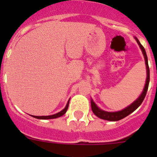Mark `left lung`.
<instances>
[{"mask_svg":"<svg viewBox=\"0 0 157 157\" xmlns=\"http://www.w3.org/2000/svg\"><path fill=\"white\" fill-rule=\"evenodd\" d=\"M136 41L138 42V44L139 45L140 48H141V51H142V53L144 55V57H145V64H146V69H147V78H146V82H145V88H144L143 91H142V94H141L139 98L134 101V103H132L130 105H129L127 108L124 109L122 111H119V112H105V111L101 110L98 108L96 104L94 103L93 100H91V108H92V111L94 114L98 117L101 118L102 120H109V121H118V120H120L123 118H125L126 116H127L128 115H130V113H132L133 112L138 109V107L141 105L142 101H144L145 98V95H146L147 90H148V87H149V64H148V58H147L146 52H145V48H144L141 44L140 43V41H138V38H136Z\"/></svg>","mask_w":157,"mask_h":157,"instance_id":"8db88e82","label":"left lung"}]
</instances>
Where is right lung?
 Wrapping results in <instances>:
<instances>
[{"label": "right lung", "mask_w": 157, "mask_h": 157, "mask_svg": "<svg viewBox=\"0 0 157 157\" xmlns=\"http://www.w3.org/2000/svg\"><path fill=\"white\" fill-rule=\"evenodd\" d=\"M69 101H70V100H69ZM69 101L68 102H67V104L66 107H65L64 109H63L61 112H58V113H56V114H54V115H52V116H32L36 118V119H40V120H49V119H55V118L60 117V116H62L63 115H64L65 113H66L67 110V109H68Z\"/></svg>", "instance_id": "obj_1"}]
</instances>
